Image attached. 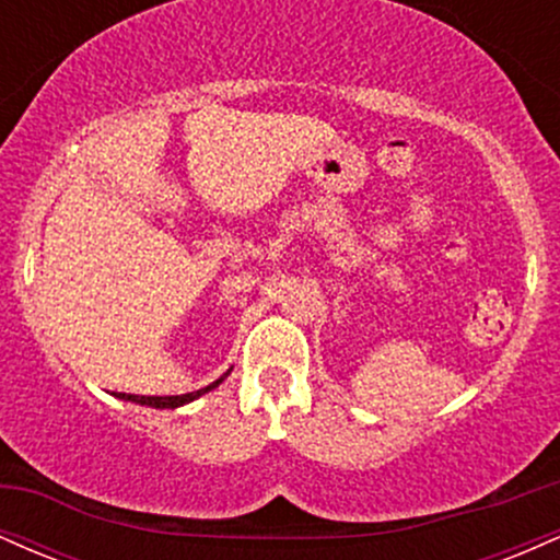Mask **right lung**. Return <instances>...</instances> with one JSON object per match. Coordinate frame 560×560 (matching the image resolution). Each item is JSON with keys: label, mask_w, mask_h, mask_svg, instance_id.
Masks as SVG:
<instances>
[{"label": "right lung", "mask_w": 560, "mask_h": 560, "mask_svg": "<svg viewBox=\"0 0 560 560\" xmlns=\"http://www.w3.org/2000/svg\"><path fill=\"white\" fill-rule=\"evenodd\" d=\"M231 371V369H229ZM229 371L226 374H223L221 378H215L213 384H208V387L205 389H197V392H186V395H165V397H152V395H126V392H115V395L118 397H124V400H131V402H141V405H152V408H178V405H184V402H191V400H197L199 395H205V392H210L213 387H218V384L223 382V378L229 376Z\"/></svg>", "instance_id": "1"}]
</instances>
